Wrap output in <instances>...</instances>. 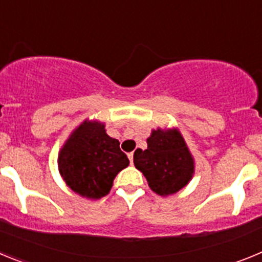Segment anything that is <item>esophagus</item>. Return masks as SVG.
Here are the masks:
<instances>
[{
	"mask_svg": "<svg viewBox=\"0 0 262 262\" xmlns=\"http://www.w3.org/2000/svg\"><path fill=\"white\" fill-rule=\"evenodd\" d=\"M128 159H129V163L133 164L134 163V154H133V152H129V154H128Z\"/></svg>",
	"mask_w": 262,
	"mask_h": 262,
	"instance_id": "esophagus-1",
	"label": "esophagus"
}]
</instances>
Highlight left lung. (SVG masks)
<instances>
[{
    "label": "left lung",
    "mask_w": 262,
    "mask_h": 262,
    "mask_svg": "<svg viewBox=\"0 0 262 262\" xmlns=\"http://www.w3.org/2000/svg\"><path fill=\"white\" fill-rule=\"evenodd\" d=\"M134 165L147 178L151 190L168 196L186 186L195 172V163L181 131L173 128L152 129L147 149L138 148Z\"/></svg>",
    "instance_id": "8db88e82"
}]
</instances>
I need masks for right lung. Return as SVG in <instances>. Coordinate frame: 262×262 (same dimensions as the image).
<instances>
[{"label":"right lung","mask_w":262,"mask_h":262,"mask_svg":"<svg viewBox=\"0 0 262 262\" xmlns=\"http://www.w3.org/2000/svg\"><path fill=\"white\" fill-rule=\"evenodd\" d=\"M129 164L119 142L106 134L105 123L85 119L62 144L57 157L67 186L88 200H99L111 190L114 178Z\"/></svg>","instance_id":"1"}]
</instances>
